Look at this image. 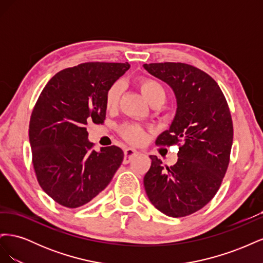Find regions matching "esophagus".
I'll return each instance as SVG.
<instances>
[{
    "label": "esophagus",
    "instance_id": "1",
    "mask_svg": "<svg viewBox=\"0 0 263 263\" xmlns=\"http://www.w3.org/2000/svg\"><path fill=\"white\" fill-rule=\"evenodd\" d=\"M138 153L136 149H133V148H127L125 149V153H124V163H128L133 160V158L136 156Z\"/></svg>",
    "mask_w": 263,
    "mask_h": 263
}]
</instances>
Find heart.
Masks as SVG:
<instances>
[{
  "instance_id": "obj_1",
  "label": "heart",
  "mask_w": 263,
  "mask_h": 263,
  "mask_svg": "<svg viewBox=\"0 0 263 263\" xmlns=\"http://www.w3.org/2000/svg\"><path fill=\"white\" fill-rule=\"evenodd\" d=\"M141 93L151 103L156 101H164L166 97L165 87L161 82L153 78H140L137 82ZM119 97H121V84L114 83L108 87L105 93V108L113 110L117 107ZM122 136L132 144H140L145 139V132L136 124H127L121 128Z\"/></svg>"
}]
</instances>
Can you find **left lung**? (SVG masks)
<instances>
[{
	"label": "left lung",
	"instance_id": "left-lung-1",
	"mask_svg": "<svg viewBox=\"0 0 263 263\" xmlns=\"http://www.w3.org/2000/svg\"><path fill=\"white\" fill-rule=\"evenodd\" d=\"M150 74L168 83L177 98V114L158 146H179L178 161L162 165L150 156L144 178L149 201L171 217L203 209L217 193L229 164L234 127L227 101L214 79L187 63L144 65Z\"/></svg>",
	"mask_w": 263,
	"mask_h": 263
}]
</instances>
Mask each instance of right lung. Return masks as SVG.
Masks as SVG:
<instances>
[{
    "label": "right lung",
    "mask_w": 263,
    "mask_h": 263,
    "mask_svg": "<svg viewBox=\"0 0 263 263\" xmlns=\"http://www.w3.org/2000/svg\"><path fill=\"white\" fill-rule=\"evenodd\" d=\"M128 62H85L54 74L36 102L29 122V142L39 185L54 202L77 209L98 196L112 181L123 150L87 140L89 122L102 124L105 93Z\"/></svg>",
    "instance_id": "1"
}]
</instances>
